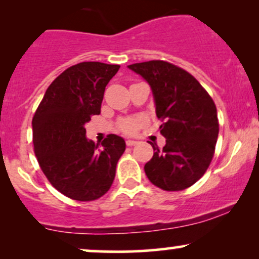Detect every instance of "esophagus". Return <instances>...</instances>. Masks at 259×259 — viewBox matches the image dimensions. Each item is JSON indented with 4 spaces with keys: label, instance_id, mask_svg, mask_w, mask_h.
I'll return each instance as SVG.
<instances>
[{
    "label": "esophagus",
    "instance_id": "1",
    "mask_svg": "<svg viewBox=\"0 0 259 259\" xmlns=\"http://www.w3.org/2000/svg\"><path fill=\"white\" fill-rule=\"evenodd\" d=\"M138 144V141L135 140H126V146H135Z\"/></svg>",
    "mask_w": 259,
    "mask_h": 259
}]
</instances>
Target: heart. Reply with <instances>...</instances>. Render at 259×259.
<instances>
[{
    "label": "heart",
    "mask_w": 259,
    "mask_h": 259,
    "mask_svg": "<svg viewBox=\"0 0 259 259\" xmlns=\"http://www.w3.org/2000/svg\"><path fill=\"white\" fill-rule=\"evenodd\" d=\"M144 123L145 119L142 117L125 118V119H121L119 121V129L125 134H133L135 133Z\"/></svg>",
    "instance_id": "1"
}]
</instances>
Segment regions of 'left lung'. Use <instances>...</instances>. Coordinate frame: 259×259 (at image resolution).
Listing matches in <instances>:
<instances>
[{
	"label": "left lung",
	"instance_id": "8db88e82",
	"mask_svg": "<svg viewBox=\"0 0 259 259\" xmlns=\"http://www.w3.org/2000/svg\"><path fill=\"white\" fill-rule=\"evenodd\" d=\"M152 90L156 114L165 138L163 150L153 147L145 164L148 180L165 191L187 189L203 177L212 162L219 123L212 97L186 70L164 61L127 65Z\"/></svg>",
	"mask_w": 259,
	"mask_h": 259
}]
</instances>
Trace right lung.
I'll return each instance as SVG.
<instances>
[{"mask_svg":"<svg viewBox=\"0 0 259 259\" xmlns=\"http://www.w3.org/2000/svg\"><path fill=\"white\" fill-rule=\"evenodd\" d=\"M120 65L82 62L49 86L32 118V142L41 170L61 194L94 201L111 189L125 141L111 134L95 145L85 124L100 114L107 84Z\"/></svg>","mask_w":259,"mask_h":259,"instance_id":"add662e5","label":"right lung"}]
</instances>
